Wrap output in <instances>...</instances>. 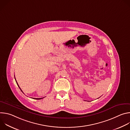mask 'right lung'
<instances>
[{"mask_svg": "<svg viewBox=\"0 0 130 130\" xmlns=\"http://www.w3.org/2000/svg\"><path fill=\"white\" fill-rule=\"evenodd\" d=\"M15 81H16V83H17V85L18 86V87H19V88H20V89L21 90V91L23 92V91H22V90L21 89V88H20V87L19 86V85H18V83H17V81H16V79H15ZM43 98H33V99H36V100H39V99H43Z\"/></svg>", "mask_w": 130, "mask_h": 130, "instance_id": "obj_1", "label": "right lung"}]
</instances>
